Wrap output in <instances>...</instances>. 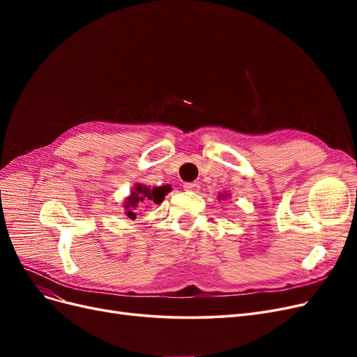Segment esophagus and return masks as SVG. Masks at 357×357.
Here are the masks:
<instances>
[{
	"label": "esophagus",
	"mask_w": 357,
	"mask_h": 357,
	"mask_svg": "<svg viewBox=\"0 0 357 357\" xmlns=\"http://www.w3.org/2000/svg\"><path fill=\"white\" fill-rule=\"evenodd\" d=\"M183 188H185L186 190H192V192H198L199 190V183H185V186H183Z\"/></svg>",
	"instance_id": "34e87169"
}]
</instances>
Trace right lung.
<instances>
[{
    "label": "right lung",
    "mask_w": 357,
    "mask_h": 357,
    "mask_svg": "<svg viewBox=\"0 0 357 357\" xmlns=\"http://www.w3.org/2000/svg\"><path fill=\"white\" fill-rule=\"evenodd\" d=\"M171 190L169 186H160V188H153L150 189L147 186L143 185H137L125 202V208L128 210L126 214L129 215V219H135V213L134 210H137L138 207H149L150 204H160L164 201L167 193Z\"/></svg>",
    "instance_id": "1"
}]
</instances>
